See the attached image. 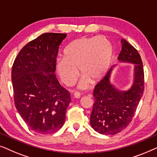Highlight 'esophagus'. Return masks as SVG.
<instances>
[{"instance_id": "esophagus-1", "label": "esophagus", "mask_w": 157, "mask_h": 157, "mask_svg": "<svg viewBox=\"0 0 157 157\" xmlns=\"http://www.w3.org/2000/svg\"><path fill=\"white\" fill-rule=\"evenodd\" d=\"M74 96L76 98H79L81 97V94L79 92H75L74 94Z\"/></svg>"}]
</instances>
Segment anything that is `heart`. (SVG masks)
Returning a JSON list of instances; mask_svg holds the SVG:
<instances>
[{
    "label": "heart",
    "mask_w": 157,
    "mask_h": 157,
    "mask_svg": "<svg viewBox=\"0 0 157 157\" xmlns=\"http://www.w3.org/2000/svg\"><path fill=\"white\" fill-rule=\"evenodd\" d=\"M113 46L104 36L81 38L75 40L63 51V57L56 62V70L64 84L72 86L83 74L78 83L80 89L88 88L90 81H96L104 76L110 65Z\"/></svg>",
    "instance_id": "1"
}]
</instances>
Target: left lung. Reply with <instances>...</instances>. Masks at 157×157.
<instances>
[{
    "instance_id": "obj_1",
    "label": "left lung",
    "mask_w": 157,
    "mask_h": 157,
    "mask_svg": "<svg viewBox=\"0 0 157 157\" xmlns=\"http://www.w3.org/2000/svg\"><path fill=\"white\" fill-rule=\"evenodd\" d=\"M121 51L118 59L134 64V81L127 91H121L111 84V69L94 90V104L90 123L101 134L113 135L121 132L132 121L144 90V73L141 56L136 48L121 39Z\"/></svg>"
}]
</instances>
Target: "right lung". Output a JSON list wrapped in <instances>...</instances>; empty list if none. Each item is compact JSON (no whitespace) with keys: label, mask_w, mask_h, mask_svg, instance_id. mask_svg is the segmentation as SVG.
<instances>
[{"label":"right lung","mask_w":157,"mask_h":157,"mask_svg":"<svg viewBox=\"0 0 157 157\" xmlns=\"http://www.w3.org/2000/svg\"><path fill=\"white\" fill-rule=\"evenodd\" d=\"M66 37V33H43L21 49L13 65L15 106L23 121L38 134L59 131L71 101L54 74L59 46Z\"/></svg>","instance_id":"obj_1"}]
</instances>
